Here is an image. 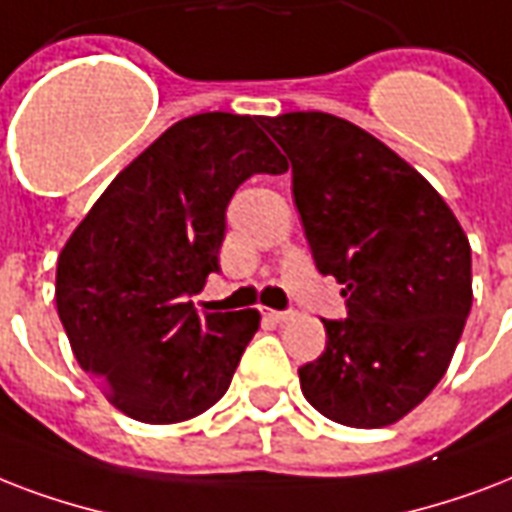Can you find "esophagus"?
Masks as SVG:
<instances>
[{
	"mask_svg": "<svg viewBox=\"0 0 512 512\" xmlns=\"http://www.w3.org/2000/svg\"><path fill=\"white\" fill-rule=\"evenodd\" d=\"M296 312L293 310H264V318L275 320V323H288Z\"/></svg>",
	"mask_w": 512,
	"mask_h": 512,
	"instance_id": "esophagus-1",
	"label": "esophagus"
}]
</instances>
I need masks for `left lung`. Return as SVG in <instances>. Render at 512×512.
Instances as JSON below:
<instances>
[{"label":"left lung","mask_w":512,"mask_h":512,"mask_svg":"<svg viewBox=\"0 0 512 512\" xmlns=\"http://www.w3.org/2000/svg\"><path fill=\"white\" fill-rule=\"evenodd\" d=\"M288 154L293 200L320 275L347 318L299 368L301 392L347 427L406 417L443 379L473 307V259L457 216L408 162L326 112L261 122Z\"/></svg>","instance_id":"obj_1"}]
</instances>
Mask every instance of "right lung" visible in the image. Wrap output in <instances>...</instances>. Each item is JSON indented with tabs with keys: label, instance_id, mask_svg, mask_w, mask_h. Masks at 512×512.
Masks as SVG:
<instances>
[{
	"label": "right lung",
	"instance_id": "obj_1",
	"mask_svg": "<svg viewBox=\"0 0 512 512\" xmlns=\"http://www.w3.org/2000/svg\"><path fill=\"white\" fill-rule=\"evenodd\" d=\"M264 117L176 122L114 178L58 256L55 304L74 358L114 406L149 425L184 422L229 390L256 310H194L227 235L237 186L288 162Z\"/></svg>",
	"mask_w": 512,
	"mask_h": 512
}]
</instances>
